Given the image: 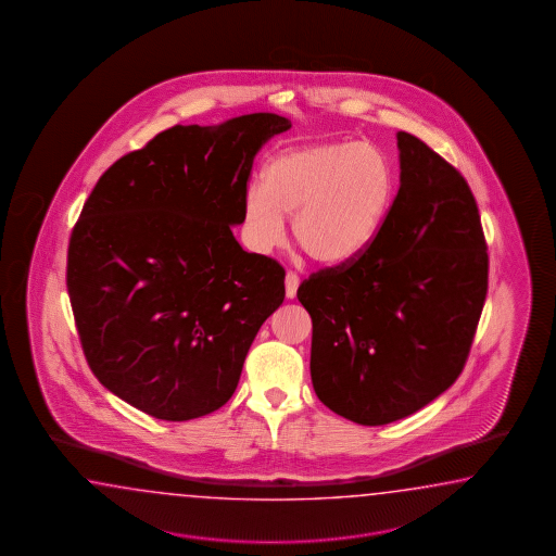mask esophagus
Masks as SVG:
<instances>
[{
  "label": "esophagus",
  "instance_id": "34e87169",
  "mask_svg": "<svg viewBox=\"0 0 556 556\" xmlns=\"http://www.w3.org/2000/svg\"><path fill=\"white\" fill-rule=\"evenodd\" d=\"M299 283H301L299 275L293 271H287V275H285V293H287V299H293L296 295Z\"/></svg>",
  "mask_w": 556,
  "mask_h": 556
}]
</instances>
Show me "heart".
<instances>
[{
	"label": "heart",
	"instance_id": "1",
	"mask_svg": "<svg viewBox=\"0 0 556 556\" xmlns=\"http://www.w3.org/2000/svg\"><path fill=\"white\" fill-rule=\"evenodd\" d=\"M395 198V169L369 143H317L287 149L263 169L243 203L251 248L269 253L293 215L296 245L325 265L355 260L375 241Z\"/></svg>",
	"mask_w": 556,
	"mask_h": 556
}]
</instances>
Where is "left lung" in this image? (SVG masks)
<instances>
[{"instance_id":"left-lung-1","label":"left lung","mask_w":556,"mask_h":556,"mask_svg":"<svg viewBox=\"0 0 556 556\" xmlns=\"http://www.w3.org/2000/svg\"><path fill=\"white\" fill-rule=\"evenodd\" d=\"M396 148L401 187L375 241L296 289L313 321L315 393L367 427L405 419L457 381L489 287L469 184L419 137L399 131Z\"/></svg>"}]
</instances>
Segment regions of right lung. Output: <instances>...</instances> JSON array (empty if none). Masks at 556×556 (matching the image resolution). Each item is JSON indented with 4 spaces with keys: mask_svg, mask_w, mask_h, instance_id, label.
Masks as SVG:
<instances>
[{
    "mask_svg": "<svg viewBox=\"0 0 556 556\" xmlns=\"http://www.w3.org/2000/svg\"><path fill=\"white\" fill-rule=\"evenodd\" d=\"M291 122L251 113L175 125L115 161L75 223L67 293L89 369L155 419L223 407L285 299V269L248 253L241 225L257 151Z\"/></svg>",
    "mask_w": 556,
    "mask_h": 556,
    "instance_id": "right-lung-1",
    "label": "right lung"
}]
</instances>
